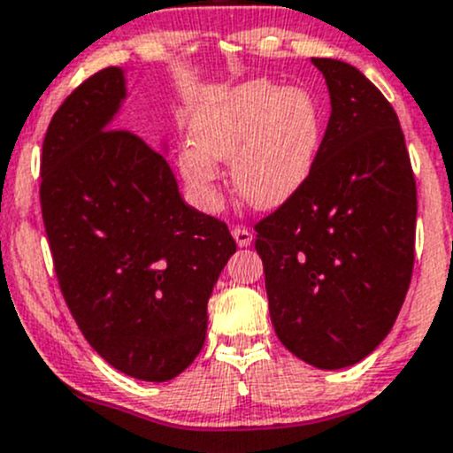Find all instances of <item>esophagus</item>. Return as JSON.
<instances>
[{
	"instance_id": "34e87169",
	"label": "esophagus",
	"mask_w": 453,
	"mask_h": 453,
	"mask_svg": "<svg viewBox=\"0 0 453 453\" xmlns=\"http://www.w3.org/2000/svg\"><path fill=\"white\" fill-rule=\"evenodd\" d=\"M231 235H233V240L237 242V246H240V249H246V246H250V242H253V233H250L246 226H233Z\"/></svg>"
}]
</instances>
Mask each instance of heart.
Returning a JSON list of instances; mask_svg holds the SVG:
<instances>
[{
  "label": "heart",
  "mask_w": 453,
  "mask_h": 453,
  "mask_svg": "<svg viewBox=\"0 0 453 453\" xmlns=\"http://www.w3.org/2000/svg\"><path fill=\"white\" fill-rule=\"evenodd\" d=\"M325 115L307 88L246 81L194 106L189 143L176 157L180 176L204 211H216L218 161L255 209H277L305 188L319 161Z\"/></svg>",
  "instance_id": "1"
}]
</instances>
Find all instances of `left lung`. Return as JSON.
<instances>
[{"label": "left lung", "instance_id": "obj_1", "mask_svg": "<svg viewBox=\"0 0 453 453\" xmlns=\"http://www.w3.org/2000/svg\"><path fill=\"white\" fill-rule=\"evenodd\" d=\"M331 115L305 188L257 231L270 319L298 360L338 371L390 334L414 264L417 185L397 113L353 65L311 58Z\"/></svg>", "mask_w": 453, "mask_h": 453}]
</instances>
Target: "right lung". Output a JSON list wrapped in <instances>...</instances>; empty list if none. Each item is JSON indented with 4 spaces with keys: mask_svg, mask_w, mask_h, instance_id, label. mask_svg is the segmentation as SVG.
<instances>
[{
    "mask_svg": "<svg viewBox=\"0 0 453 453\" xmlns=\"http://www.w3.org/2000/svg\"><path fill=\"white\" fill-rule=\"evenodd\" d=\"M122 67L82 82L56 111L41 158V209L56 277L87 342L134 380L183 372L207 335V303L235 242L183 203L161 152L115 130Z\"/></svg>",
    "mask_w": 453,
    "mask_h": 453,
    "instance_id": "1",
    "label": "right lung"
}]
</instances>
